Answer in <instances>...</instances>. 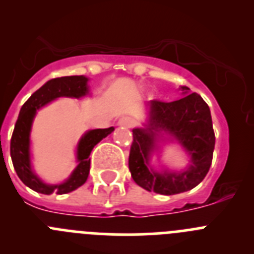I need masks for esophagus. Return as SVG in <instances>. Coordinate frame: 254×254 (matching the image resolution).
Returning <instances> with one entry per match:
<instances>
[{"label": "esophagus", "mask_w": 254, "mask_h": 254, "mask_svg": "<svg viewBox=\"0 0 254 254\" xmlns=\"http://www.w3.org/2000/svg\"><path fill=\"white\" fill-rule=\"evenodd\" d=\"M119 125H120V127H134V120H132L131 118L124 116V118H122V119L119 120Z\"/></svg>", "instance_id": "1"}]
</instances>
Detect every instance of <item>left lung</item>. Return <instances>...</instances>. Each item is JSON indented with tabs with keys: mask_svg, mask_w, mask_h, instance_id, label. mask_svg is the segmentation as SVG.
I'll return each mask as SVG.
<instances>
[{
	"mask_svg": "<svg viewBox=\"0 0 254 254\" xmlns=\"http://www.w3.org/2000/svg\"><path fill=\"white\" fill-rule=\"evenodd\" d=\"M188 94L189 87H181ZM164 129L181 141L192 155V165L183 173H155L148 169V155L156 131ZM215 135L209 106L196 92L179 100L150 101V120L146 129L132 130L129 170L134 182L148 191L173 195L195 188L209 172Z\"/></svg>",
	"mask_w": 254,
	"mask_h": 254,
	"instance_id": "8db88e82",
	"label": "left lung"
}]
</instances>
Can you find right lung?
<instances>
[{
	"instance_id": "add662e5",
	"label": "right lung",
	"mask_w": 254,
	"mask_h": 254,
	"mask_svg": "<svg viewBox=\"0 0 254 254\" xmlns=\"http://www.w3.org/2000/svg\"><path fill=\"white\" fill-rule=\"evenodd\" d=\"M87 79L85 76H63L56 77L47 81L44 86L40 87L37 91L31 95L30 99L22 105L18 115V119L15 124V129L11 138L9 153L12 159L13 168L17 173L22 183L31 188L32 190L42 194H66L75 190L86 182L90 172V153L99 141L103 138L111 134L114 127L108 129H95L82 136L77 148V160L79 165L73 170L67 181L59 186H46L39 178L34 174L30 165V129L31 123L34 119L37 109L44 106L45 104L60 96L68 98H81L87 92L86 86Z\"/></svg>"
}]
</instances>
